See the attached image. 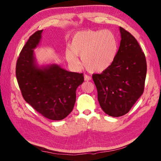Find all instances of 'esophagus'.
<instances>
[{
	"label": "esophagus",
	"mask_w": 161,
	"mask_h": 161,
	"mask_svg": "<svg viewBox=\"0 0 161 161\" xmlns=\"http://www.w3.org/2000/svg\"><path fill=\"white\" fill-rule=\"evenodd\" d=\"M84 79H85V80L88 81V80H91L92 78H91V76H89V75H85L84 76Z\"/></svg>",
	"instance_id": "obj_1"
}]
</instances>
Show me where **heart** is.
I'll list each match as a JSON object with an SVG mask.
<instances>
[{
	"mask_svg": "<svg viewBox=\"0 0 161 161\" xmlns=\"http://www.w3.org/2000/svg\"><path fill=\"white\" fill-rule=\"evenodd\" d=\"M117 52L118 42L111 31L88 30L75 34L70 50L66 51V57L71 64L79 66L80 61L77 56H80L86 69L101 72L113 64Z\"/></svg>",
	"mask_w": 161,
	"mask_h": 161,
	"instance_id": "obj_1",
	"label": "heart"
}]
</instances>
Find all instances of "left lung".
Returning a JSON list of instances; mask_svg holds the SVG:
<instances>
[{
  "mask_svg": "<svg viewBox=\"0 0 161 161\" xmlns=\"http://www.w3.org/2000/svg\"><path fill=\"white\" fill-rule=\"evenodd\" d=\"M121 42L115 60L92 79L101 109L112 117L128 113L142 95L147 76V61L135 37L119 27Z\"/></svg>",
  "mask_w": 161,
  "mask_h": 161,
  "instance_id": "8db88e82",
  "label": "left lung"
}]
</instances>
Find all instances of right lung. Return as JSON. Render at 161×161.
Here are the masks:
<instances>
[{
  "label": "right lung",
  "instance_id": "1",
  "mask_svg": "<svg viewBox=\"0 0 161 161\" xmlns=\"http://www.w3.org/2000/svg\"><path fill=\"white\" fill-rule=\"evenodd\" d=\"M42 31L34 33L23 47L17 62L16 76L27 103L47 119L62 120L72 111L76 89L84 76L56 64H37L33 50L40 44Z\"/></svg>",
  "mask_w": 161,
  "mask_h": 161
}]
</instances>
